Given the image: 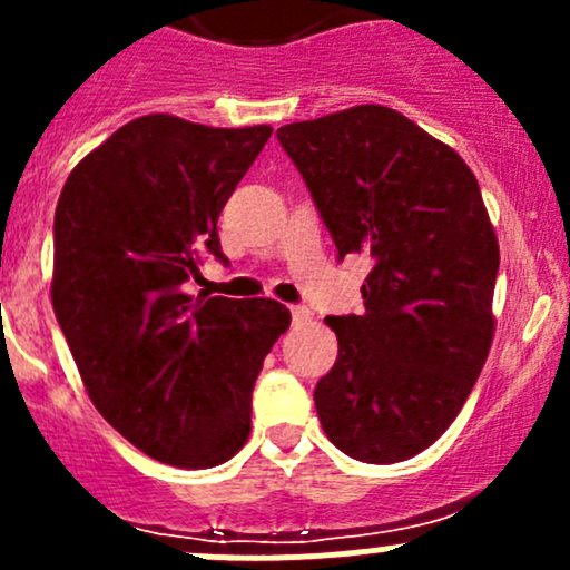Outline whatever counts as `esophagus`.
<instances>
[{"instance_id": "obj_1", "label": "esophagus", "mask_w": 570, "mask_h": 570, "mask_svg": "<svg viewBox=\"0 0 570 570\" xmlns=\"http://www.w3.org/2000/svg\"><path fill=\"white\" fill-rule=\"evenodd\" d=\"M308 317H312V312H308L306 306H292V320H295V322H306Z\"/></svg>"}]
</instances>
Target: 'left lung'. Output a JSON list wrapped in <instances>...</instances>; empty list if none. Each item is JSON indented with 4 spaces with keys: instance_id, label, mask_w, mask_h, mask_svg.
Listing matches in <instances>:
<instances>
[{
    "instance_id": "obj_1",
    "label": "left lung",
    "mask_w": 570,
    "mask_h": 570,
    "mask_svg": "<svg viewBox=\"0 0 570 570\" xmlns=\"http://www.w3.org/2000/svg\"><path fill=\"white\" fill-rule=\"evenodd\" d=\"M278 140L338 258H375L364 314L325 320L338 355L314 389L322 430L355 461H407L455 422L497 331L499 243L480 184L392 107L286 124Z\"/></svg>"
}]
</instances>
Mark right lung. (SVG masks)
Instances as JSON below:
<instances>
[{"mask_svg":"<svg viewBox=\"0 0 570 570\" xmlns=\"http://www.w3.org/2000/svg\"><path fill=\"white\" fill-rule=\"evenodd\" d=\"M269 126L129 120L68 176L55 212L51 306L96 411L176 469H212L250 435L264 355L289 327L269 297L187 295L217 217Z\"/></svg>","mask_w":570,"mask_h":570,"instance_id":"right-lung-1","label":"right lung"}]
</instances>
